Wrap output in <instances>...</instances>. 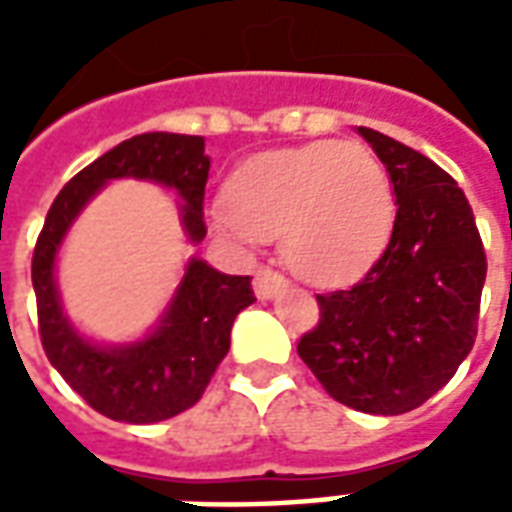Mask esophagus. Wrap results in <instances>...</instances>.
I'll return each instance as SVG.
<instances>
[{
  "mask_svg": "<svg viewBox=\"0 0 512 512\" xmlns=\"http://www.w3.org/2000/svg\"><path fill=\"white\" fill-rule=\"evenodd\" d=\"M252 288H255L257 299L268 301L288 288V282H285V277H279L277 271H271V268H260V271L255 274V279H252Z\"/></svg>",
  "mask_w": 512,
  "mask_h": 512,
  "instance_id": "34e87169",
  "label": "esophagus"
}]
</instances>
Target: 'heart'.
<instances>
[{"label":"heart","mask_w":512,"mask_h":512,"mask_svg":"<svg viewBox=\"0 0 512 512\" xmlns=\"http://www.w3.org/2000/svg\"><path fill=\"white\" fill-rule=\"evenodd\" d=\"M395 213L381 158L359 142L323 139L246 158L211 222L238 249L279 235L282 260L296 277L334 285L376 263Z\"/></svg>","instance_id":"b5f03b06"}]
</instances>
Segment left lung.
I'll list each match as a JSON object with an SVG mask.
<instances>
[{"label":"left lung","mask_w":512,"mask_h":512,"mask_svg":"<svg viewBox=\"0 0 512 512\" xmlns=\"http://www.w3.org/2000/svg\"><path fill=\"white\" fill-rule=\"evenodd\" d=\"M389 172L395 227L356 285L318 296L299 356L323 389L365 414H406L447 384L477 337L485 252L472 205L428 156L359 126Z\"/></svg>","instance_id":"left-lung-1"}]
</instances>
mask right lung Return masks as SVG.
<instances>
[{
  "mask_svg": "<svg viewBox=\"0 0 512 512\" xmlns=\"http://www.w3.org/2000/svg\"><path fill=\"white\" fill-rule=\"evenodd\" d=\"M208 169L211 158L202 136L167 131L131 136L68 180L43 224L32 257L43 351L73 392L115 422L150 425L200 400L230 351L238 312L255 301L252 279L222 274L191 255L158 321L142 337L104 343L84 334L65 312L57 285L60 249L73 222L112 180H147L175 191L183 235L197 246L208 233L202 219Z\"/></svg>",
  "mask_w": 512,
  "mask_h": 512,
  "instance_id": "1",
  "label": "right lung"
}]
</instances>
